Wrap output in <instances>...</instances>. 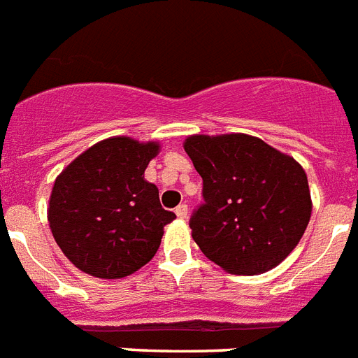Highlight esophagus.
Segmentation results:
<instances>
[{"label": "esophagus", "instance_id": "obj_1", "mask_svg": "<svg viewBox=\"0 0 358 358\" xmlns=\"http://www.w3.org/2000/svg\"><path fill=\"white\" fill-rule=\"evenodd\" d=\"M174 213H176V216H178V218H182V220H184V218H187V206H185V203H180V206L174 209Z\"/></svg>", "mask_w": 358, "mask_h": 358}]
</instances>
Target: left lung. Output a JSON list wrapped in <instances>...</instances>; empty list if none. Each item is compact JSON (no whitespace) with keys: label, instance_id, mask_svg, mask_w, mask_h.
Masks as SVG:
<instances>
[{"label":"left lung","instance_id":"8db88e82","mask_svg":"<svg viewBox=\"0 0 358 358\" xmlns=\"http://www.w3.org/2000/svg\"><path fill=\"white\" fill-rule=\"evenodd\" d=\"M184 149L203 180V202L189 220L202 253L233 275L278 266L311 216L300 164L248 134H198Z\"/></svg>","mask_w":358,"mask_h":358}]
</instances>
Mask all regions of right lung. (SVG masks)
I'll return each mask as SVG.
<instances>
[{"instance_id":"right-lung-1","label":"right lung","mask_w":358,"mask_h":358,"mask_svg":"<svg viewBox=\"0 0 358 358\" xmlns=\"http://www.w3.org/2000/svg\"><path fill=\"white\" fill-rule=\"evenodd\" d=\"M158 143L118 136L96 143L69 164L49 202L56 244L78 269L98 278H123L160 248L165 211L158 187L143 178Z\"/></svg>"}]
</instances>
